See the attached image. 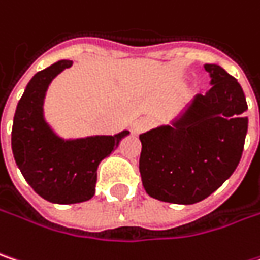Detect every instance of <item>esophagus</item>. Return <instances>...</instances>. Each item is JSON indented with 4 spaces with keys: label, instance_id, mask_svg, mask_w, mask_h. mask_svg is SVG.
Masks as SVG:
<instances>
[{
    "label": "esophagus",
    "instance_id": "34e87169",
    "mask_svg": "<svg viewBox=\"0 0 260 260\" xmlns=\"http://www.w3.org/2000/svg\"><path fill=\"white\" fill-rule=\"evenodd\" d=\"M151 125H153V120H151V119L143 117V119L137 120V122L132 125V132H134V134H141V132H144L145 129H148Z\"/></svg>",
    "mask_w": 260,
    "mask_h": 260
}]
</instances>
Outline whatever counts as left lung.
<instances>
[{"mask_svg": "<svg viewBox=\"0 0 260 260\" xmlns=\"http://www.w3.org/2000/svg\"><path fill=\"white\" fill-rule=\"evenodd\" d=\"M210 89L172 125L140 135V174L150 197L175 205L205 200L233 175L247 134V103L236 78L205 64Z\"/></svg>", "mask_w": 260, "mask_h": 260, "instance_id": "1", "label": "left lung"}]
</instances>
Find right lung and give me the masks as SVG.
Here are the masks:
<instances>
[{
	"label": "right lung",
	"mask_w": 260,
	"mask_h": 260,
	"mask_svg": "<svg viewBox=\"0 0 260 260\" xmlns=\"http://www.w3.org/2000/svg\"><path fill=\"white\" fill-rule=\"evenodd\" d=\"M70 66V60H60L29 81L11 129L13 156L22 175L37 194L57 205L89 200L95 194L100 161L129 134L122 131L78 140H63L54 134L44 119L42 104L48 85Z\"/></svg>",
	"instance_id": "1"
}]
</instances>
